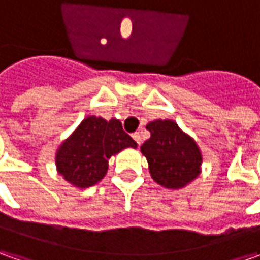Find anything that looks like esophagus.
Returning a JSON list of instances; mask_svg holds the SVG:
<instances>
[{"label":"esophagus","mask_w":260,"mask_h":260,"mask_svg":"<svg viewBox=\"0 0 260 260\" xmlns=\"http://www.w3.org/2000/svg\"><path fill=\"white\" fill-rule=\"evenodd\" d=\"M133 139H135V142L137 145H140L142 143V135H140V132H136L133 133Z\"/></svg>","instance_id":"34e87169"}]
</instances>
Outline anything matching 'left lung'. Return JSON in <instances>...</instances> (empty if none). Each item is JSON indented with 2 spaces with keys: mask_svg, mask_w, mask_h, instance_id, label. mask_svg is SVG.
Instances as JSON below:
<instances>
[{
  "mask_svg": "<svg viewBox=\"0 0 260 260\" xmlns=\"http://www.w3.org/2000/svg\"><path fill=\"white\" fill-rule=\"evenodd\" d=\"M150 139L140 146L155 182L165 188H184L200 175L203 156L194 140L172 120H155L146 125Z\"/></svg>",
  "mask_w": 260,
  "mask_h": 260,
  "instance_id": "8db88e82",
  "label": "left lung"
}]
</instances>
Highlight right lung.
<instances>
[{
	"mask_svg": "<svg viewBox=\"0 0 260 260\" xmlns=\"http://www.w3.org/2000/svg\"><path fill=\"white\" fill-rule=\"evenodd\" d=\"M125 147H137V143L118 120L89 115L57 149V172L69 184L88 188L104 178L108 159Z\"/></svg>",
	"mask_w": 260,
	"mask_h": 260,
	"instance_id": "right-lung-1",
	"label": "right lung"
}]
</instances>
